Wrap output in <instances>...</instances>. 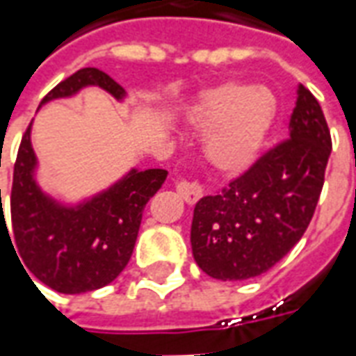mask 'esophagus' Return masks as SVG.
I'll return each instance as SVG.
<instances>
[{
  "label": "esophagus",
  "instance_id": "esophagus-1",
  "mask_svg": "<svg viewBox=\"0 0 356 356\" xmlns=\"http://www.w3.org/2000/svg\"><path fill=\"white\" fill-rule=\"evenodd\" d=\"M177 194L186 202V204H196L202 198V186L193 181H179L177 183Z\"/></svg>",
  "mask_w": 356,
  "mask_h": 356
}]
</instances>
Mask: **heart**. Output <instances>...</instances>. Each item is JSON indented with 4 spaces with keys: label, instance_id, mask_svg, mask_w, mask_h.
Masks as SVG:
<instances>
[{
    "label": "heart",
    "instance_id": "heart-1",
    "mask_svg": "<svg viewBox=\"0 0 356 356\" xmlns=\"http://www.w3.org/2000/svg\"><path fill=\"white\" fill-rule=\"evenodd\" d=\"M275 116L270 91L225 81L198 97L186 112V122L194 131L208 135L204 156L209 165L225 175H236L257 158Z\"/></svg>",
    "mask_w": 356,
    "mask_h": 356
}]
</instances>
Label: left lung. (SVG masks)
I'll return each mask as SVG.
<instances>
[{"instance_id":"obj_1","label":"left lung","mask_w":356,"mask_h":356,"mask_svg":"<svg viewBox=\"0 0 356 356\" xmlns=\"http://www.w3.org/2000/svg\"><path fill=\"white\" fill-rule=\"evenodd\" d=\"M330 152L321 104L299 83L290 139L196 204L191 246L198 267L217 280H246L275 267L313 219Z\"/></svg>"}]
</instances>
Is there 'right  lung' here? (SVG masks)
I'll return each mask as SVG.
<instances>
[{
  "mask_svg": "<svg viewBox=\"0 0 356 356\" xmlns=\"http://www.w3.org/2000/svg\"><path fill=\"white\" fill-rule=\"evenodd\" d=\"M91 86L104 89L118 101L125 97L124 88L108 74L99 68H81L51 89L42 104L74 97ZM30 131L32 124L22 135L13 171V236H9L15 244L13 250L17 248L24 270L28 268L40 282L55 291L83 293L99 290L112 282L131 259L143 209L160 191L168 171L133 168L106 191L68 206L43 193L38 185V158ZM0 225L7 229L3 208Z\"/></svg>",
  "mask_w": 356,
  "mask_h": 356,
  "instance_id": "add662e5",
  "label": "right lung"
}]
</instances>
